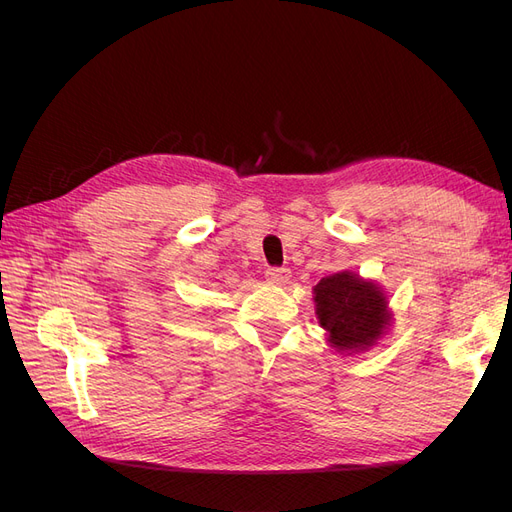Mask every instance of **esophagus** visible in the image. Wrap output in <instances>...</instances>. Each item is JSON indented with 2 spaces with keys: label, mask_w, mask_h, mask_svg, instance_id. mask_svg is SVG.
<instances>
[{
  "label": "esophagus",
  "mask_w": 512,
  "mask_h": 512,
  "mask_svg": "<svg viewBox=\"0 0 512 512\" xmlns=\"http://www.w3.org/2000/svg\"><path fill=\"white\" fill-rule=\"evenodd\" d=\"M265 277H267V280H269L271 284L284 286V284H288V280H290V271L284 269V267H273V269H267Z\"/></svg>",
  "instance_id": "obj_1"
}]
</instances>
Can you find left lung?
<instances>
[{"label":"left lung","instance_id":"obj_1","mask_svg":"<svg viewBox=\"0 0 512 512\" xmlns=\"http://www.w3.org/2000/svg\"><path fill=\"white\" fill-rule=\"evenodd\" d=\"M316 316L337 352H363L374 346L391 324L384 290L356 273L339 271L314 286Z\"/></svg>","mask_w":512,"mask_h":512}]
</instances>
